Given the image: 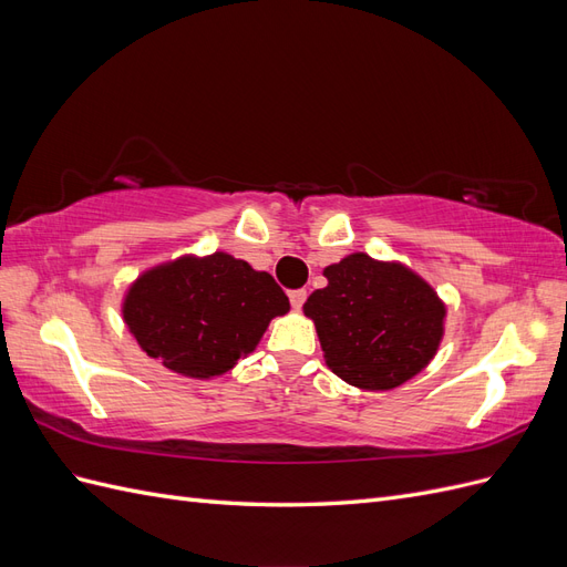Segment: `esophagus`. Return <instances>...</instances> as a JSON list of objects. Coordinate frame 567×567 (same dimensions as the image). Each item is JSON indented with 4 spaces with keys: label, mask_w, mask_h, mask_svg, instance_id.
Masks as SVG:
<instances>
[{
    "label": "esophagus",
    "mask_w": 567,
    "mask_h": 567,
    "mask_svg": "<svg viewBox=\"0 0 567 567\" xmlns=\"http://www.w3.org/2000/svg\"><path fill=\"white\" fill-rule=\"evenodd\" d=\"M288 298H290V307H293V310H302V305L307 300V290H302V288L290 290Z\"/></svg>",
    "instance_id": "obj_1"
}]
</instances>
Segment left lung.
I'll list each match as a JSON object with an SVG mask.
<instances>
[{
  "mask_svg": "<svg viewBox=\"0 0 567 567\" xmlns=\"http://www.w3.org/2000/svg\"><path fill=\"white\" fill-rule=\"evenodd\" d=\"M329 286L315 290L305 315L317 326L326 364L362 390H392L416 375L437 352L444 305L402 265L364 252L323 269Z\"/></svg>",
  "mask_w": 567,
  "mask_h": 567,
  "instance_id": "1",
  "label": "left lung"
}]
</instances>
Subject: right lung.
<instances>
[{"label": "right lung", "mask_w": 567, "mask_h": 567, "mask_svg": "<svg viewBox=\"0 0 567 567\" xmlns=\"http://www.w3.org/2000/svg\"><path fill=\"white\" fill-rule=\"evenodd\" d=\"M290 310L267 271L227 252L179 257L142 274L123 305L142 350L182 375L210 379L255 350L274 317Z\"/></svg>", "instance_id": "obj_1"}]
</instances>
